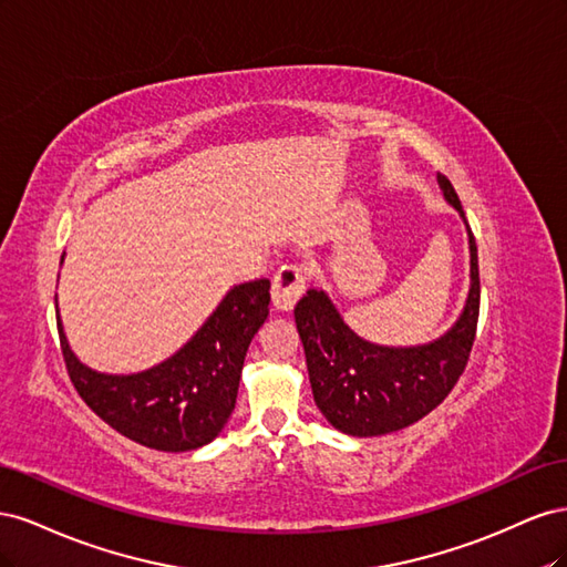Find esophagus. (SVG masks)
<instances>
[{"mask_svg":"<svg viewBox=\"0 0 567 567\" xmlns=\"http://www.w3.org/2000/svg\"><path fill=\"white\" fill-rule=\"evenodd\" d=\"M305 293V274L296 265H286L271 281V305L281 312H290Z\"/></svg>","mask_w":567,"mask_h":567,"instance_id":"obj_1","label":"esophagus"}]
</instances>
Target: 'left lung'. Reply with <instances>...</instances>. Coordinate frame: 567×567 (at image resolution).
<instances>
[{"mask_svg": "<svg viewBox=\"0 0 567 567\" xmlns=\"http://www.w3.org/2000/svg\"><path fill=\"white\" fill-rule=\"evenodd\" d=\"M437 184L468 231L471 286L458 319L440 338L411 348H388L357 336L323 290L310 288L296 305L315 402L336 431L375 437L421 421L447 398L466 369L480 312V274L473 231L454 186Z\"/></svg>", "mask_w": 567, "mask_h": 567, "instance_id": "left-lung-1", "label": "left lung"}]
</instances>
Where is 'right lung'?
<instances>
[{"instance_id": "right-lung-1", "label": "right lung", "mask_w": 567, "mask_h": 567, "mask_svg": "<svg viewBox=\"0 0 567 567\" xmlns=\"http://www.w3.org/2000/svg\"><path fill=\"white\" fill-rule=\"evenodd\" d=\"M267 315L269 279L238 284L165 362L136 373H101L71 350L56 302L65 369L80 398L120 435L158 452H192L221 433L236 406L248 346Z\"/></svg>"}]
</instances>
